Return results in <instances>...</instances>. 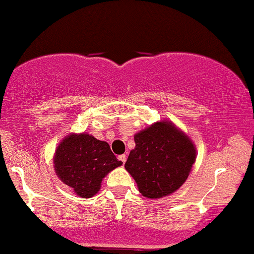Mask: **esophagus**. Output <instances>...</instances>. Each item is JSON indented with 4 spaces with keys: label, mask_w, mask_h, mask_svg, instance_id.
Returning <instances> with one entry per match:
<instances>
[{
    "label": "esophagus",
    "mask_w": 254,
    "mask_h": 254,
    "mask_svg": "<svg viewBox=\"0 0 254 254\" xmlns=\"http://www.w3.org/2000/svg\"><path fill=\"white\" fill-rule=\"evenodd\" d=\"M118 160H119L120 162H122L123 164H125V162H126V155H125V154L119 155V156H118Z\"/></svg>",
    "instance_id": "obj_1"
}]
</instances>
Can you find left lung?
Here are the masks:
<instances>
[{"mask_svg": "<svg viewBox=\"0 0 254 254\" xmlns=\"http://www.w3.org/2000/svg\"><path fill=\"white\" fill-rule=\"evenodd\" d=\"M125 169L139 192L149 199L170 196L185 184L196 162L190 137L170 120H160L134 135Z\"/></svg>", "mask_w": 254, "mask_h": 254, "instance_id": "obj_1", "label": "left lung"}]
</instances>
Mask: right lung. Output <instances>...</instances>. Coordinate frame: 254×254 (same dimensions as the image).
I'll return each mask as SVG.
<instances>
[{"label": "right lung", "mask_w": 254, "mask_h": 254, "mask_svg": "<svg viewBox=\"0 0 254 254\" xmlns=\"http://www.w3.org/2000/svg\"><path fill=\"white\" fill-rule=\"evenodd\" d=\"M53 162L58 179L81 198L97 194L103 178L123 165L109 144L88 132L65 136L55 149Z\"/></svg>", "instance_id": "1"}]
</instances>
